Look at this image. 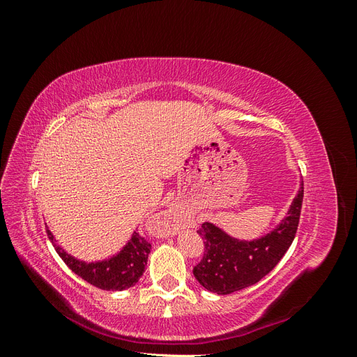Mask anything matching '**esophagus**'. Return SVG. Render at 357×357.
I'll use <instances>...</instances> for the list:
<instances>
[{
    "label": "esophagus",
    "instance_id": "1",
    "mask_svg": "<svg viewBox=\"0 0 357 357\" xmlns=\"http://www.w3.org/2000/svg\"><path fill=\"white\" fill-rule=\"evenodd\" d=\"M158 220L162 226V229L167 235H176V232L178 231V228L181 226V219H180V214L176 210H165L159 213L158 215Z\"/></svg>",
    "mask_w": 357,
    "mask_h": 357
}]
</instances>
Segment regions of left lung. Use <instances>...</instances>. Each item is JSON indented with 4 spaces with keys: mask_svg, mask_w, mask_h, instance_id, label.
Segmentation results:
<instances>
[{
    "mask_svg": "<svg viewBox=\"0 0 357 357\" xmlns=\"http://www.w3.org/2000/svg\"><path fill=\"white\" fill-rule=\"evenodd\" d=\"M304 198L301 181L296 197L291 201L286 218L273 231L255 240H238L218 225L204 222L198 234L204 240V256L193 268L198 283L213 294L229 295L256 284L284 256L294 243Z\"/></svg>",
    "mask_w": 357,
    "mask_h": 357,
    "instance_id": "8db88e82",
    "label": "left lung"
}]
</instances>
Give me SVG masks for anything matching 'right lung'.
Here are the masks:
<instances>
[{
  "instance_id": "right-lung-1",
  "label": "right lung",
  "mask_w": 357,
  "mask_h": 357,
  "mask_svg": "<svg viewBox=\"0 0 357 357\" xmlns=\"http://www.w3.org/2000/svg\"><path fill=\"white\" fill-rule=\"evenodd\" d=\"M47 228V226H46ZM47 236L55 247L56 253L74 274L84 282L102 290H125L135 286L146 271L150 245L137 231L132 232L129 241L116 255L102 261L86 262L71 256L58 244L55 235L47 228Z\"/></svg>"
}]
</instances>
